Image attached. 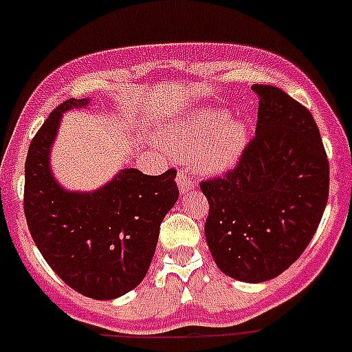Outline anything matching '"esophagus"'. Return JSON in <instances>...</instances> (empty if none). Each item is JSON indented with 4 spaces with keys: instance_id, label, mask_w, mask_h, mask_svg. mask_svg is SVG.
Returning a JSON list of instances; mask_svg holds the SVG:
<instances>
[{
    "instance_id": "34e87169",
    "label": "esophagus",
    "mask_w": 352,
    "mask_h": 352,
    "mask_svg": "<svg viewBox=\"0 0 352 352\" xmlns=\"http://www.w3.org/2000/svg\"><path fill=\"white\" fill-rule=\"evenodd\" d=\"M177 186H179V192L181 193H190L193 190V181L190 179V175L188 173H184V171H179V175H177Z\"/></svg>"
}]
</instances>
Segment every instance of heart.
<instances>
[{
    "instance_id": "b5f03b06",
    "label": "heart",
    "mask_w": 352,
    "mask_h": 352,
    "mask_svg": "<svg viewBox=\"0 0 352 352\" xmlns=\"http://www.w3.org/2000/svg\"><path fill=\"white\" fill-rule=\"evenodd\" d=\"M160 146L177 159H193L204 175L232 170L248 144V124L230 118L219 107H201L166 122L159 129Z\"/></svg>"
}]
</instances>
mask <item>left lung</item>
<instances>
[{
    "mask_svg": "<svg viewBox=\"0 0 352 352\" xmlns=\"http://www.w3.org/2000/svg\"><path fill=\"white\" fill-rule=\"evenodd\" d=\"M259 96L256 137L235 170L201 184L215 265L243 283L285 272L311 243L329 197V162L312 115L274 85Z\"/></svg>",
    "mask_w": 352,
    "mask_h": 352,
    "instance_id": "obj_1",
    "label": "left lung"
}]
</instances>
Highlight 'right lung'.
Listing matches in <instances>:
<instances>
[{"instance_id": "add662e5", "label": "right lung", "mask_w": 352, "mask_h": 352, "mask_svg": "<svg viewBox=\"0 0 352 352\" xmlns=\"http://www.w3.org/2000/svg\"><path fill=\"white\" fill-rule=\"evenodd\" d=\"M93 98H71L49 115L25 160V217L47 265L80 294L115 300L144 279L160 223L179 199L175 170L144 175L124 168L91 192L56 181L51 151L63 113L85 109Z\"/></svg>"}]
</instances>
